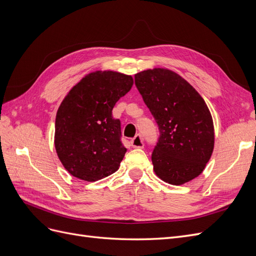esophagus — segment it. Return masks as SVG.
I'll use <instances>...</instances> for the list:
<instances>
[{
    "mask_svg": "<svg viewBox=\"0 0 256 256\" xmlns=\"http://www.w3.org/2000/svg\"><path fill=\"white\" fill-rule=\"evenodd\" d=\"M130 144L132 147H134V148H143L144 147V142H143V138L140 134H136L132 140L130 141Z\"/></svg>",
    "mask_w": 256,
    "mask_h": 256,
    "instance_id": "esophagus-1",
    "label": "esophagus"
}]
</instances>
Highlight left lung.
<instances>
[{
    "mask_svg": "<svg viewBox=\"0 0 256 256\" xmlns=\"http://www.w3.org/2000/svg\"><path fill=\"white\" fill-rule=\"evenodd\" d=\"M134 83L159 127L152 154L154 173L175 186L194 180L214 145L212 118L204 99L180 74L166 68L138 72Z\"/></svg>",
    "mask_w": 256,
    "mask_h": 256,
    "instance_id": "left-lung-1",
    "label": "left lung"
}]
</instances>
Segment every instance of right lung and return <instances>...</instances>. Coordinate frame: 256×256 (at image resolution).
I'll return each mask as SVG.
<instances>
[{"instance_id": "add662e5", "label": "right lung", "mask_w": 256, "mask_h": 256, "mask_svg": "<svg viewBox=\"0 0 256 256\" xmlns=\"http://www.w3.org/2000/svg\"><path fill=\"white\" fill-rule=\"evenodd\" d=\"M132 84L131 76L98 70L85 76L62 102L54 145L72 176L96 182L118 170L127 150L120 141V122L113 118L112 110Z\"/></svg>"}]
</instances>
